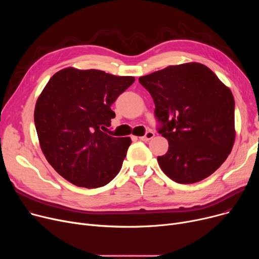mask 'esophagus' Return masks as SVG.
<instances>
[{
    "mask_svg": "<svg viewBox=\"0 0 259 259\" xmlns=\"http://www.w3.org/2000/svg\"><path fill=\"white\" fill-rule=\"evenodd\" d=\"M154 132L153 131H148L145 135H144V137H141L140 138V140L141 141H143V142H148V141H150V140H152L153 138H154Z\"/></svg>",
    "mask_w": 259,
    "mask_h": 259,
    "instance_id": "obj_1",
    "label": "esophagus"
}]
</instances>
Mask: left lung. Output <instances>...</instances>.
<instances>
[{
	"label": "left lung",
	"instance_id": "8db88e82",
	"mask_svg": "<svg viewBox=\"0 0 259 259\" xmlns=\"http://www.w3.org/2000/svg\"><path fill=\"white\" fill-rule=\"evenodd\" d=\"M154 101L158 132L169 149L160 169L179 184L205 180L227 159L235 142L234 98L200 63L168 66L139 78Z\"/></svg>",
	"mask_w": 259,
	"mask_h": 259
}]
</instances>
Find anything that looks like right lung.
Instances as JSON below:
<instances>
[{
    "instance_id": "1",
    "label": "right lung",
    "mask_w": 259,
    "mask_h": 259,
    "mask_svg": "<svg viewBox=\"0 0 259 259\" xmlns=\"http://www.w3.org/2000/svg\"><path fill=\"white\" fill-rule=\"evenodd\" d=\"M134 79L73 67L49 79L35 104L34 124L46 159L66 181L93 189L117 175L131 139L102 130L110 127V107Z\"/></svg>"
}]
</instances>
